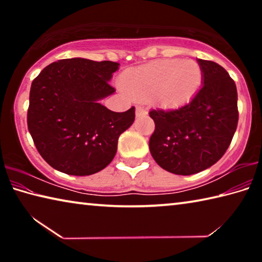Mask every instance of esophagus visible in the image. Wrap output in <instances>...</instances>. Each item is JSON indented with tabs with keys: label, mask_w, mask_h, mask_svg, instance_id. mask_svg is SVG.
Listing matches in <instances>:
<instances>
[{
	"label": "esophagus",
	"mask_w": 262,
	"mask_h": 262,
	"mask_svg": "<svg viewBox=\"0 0 262 262\" xmlns=\"http://www.w3.org/2000/svg\"><path fill=\"white\" fill-rule=\"evenodd\" d=\"M147 114V110H144L141 106H136V117H141V115Z\"/></svg>",
	"instance_id": "34e87169"
}]
</instances>
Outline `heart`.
<instances>
[{"label":"heart","mask_w":262,"mask_h":262,"mask_svg":"<svg viewBox=\"0 0 262 262\" xmlns=\"http://www.w3.org/2000/svg\"><path fill=\"white\" fill-rule=\"evenodd\" d=\"M201 78L200 66L195 61L165 59L128 70L122 76V85L133 97L154 94L159 103L179 105L198 91Z\"/></svg>","instance_id":"obj_1"}]
</instances>
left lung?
Segmentation results:
<instances>
[{
	"label": "left lung",
	"instance_id": "8db88e82",
	"mask_svg": "<svg viewBox=\"0 0 262 262\" xmlns=\"http://www.w3.org/2000/svg\"><path fill=\"white\" fill-rule=\"evenodd\" d=\"M202 86L188 103L170 110H151L155 132L149 149L159 166L189 176L220 161L238 123L237 88L219 63L198 59Z\"/></svg>",
	"mask_w": 262,
	"mask_h": 262
}]
</instances>
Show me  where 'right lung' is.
I'll return each instance as SVG.
<instances>
[{
    "mask_svg": "<svg viewBox=\"0 0 262 262\" xmlns=\"http://www.w3.org/2000/svg\"><path fill=\"white\" fill-rule=\"evenodd\" d=\"M118 69V62L74 57L53 62L33 79L28 128L53 168L90 176L112 162L119 136L135 119V107L113 112L100 104L115 91L108 81Z\"/></svg>",
    "mask_w": 262,
    "mask_h": 262,
    "instance_id": "obj_1",
    "label": "right lung"
}]
</instances>
